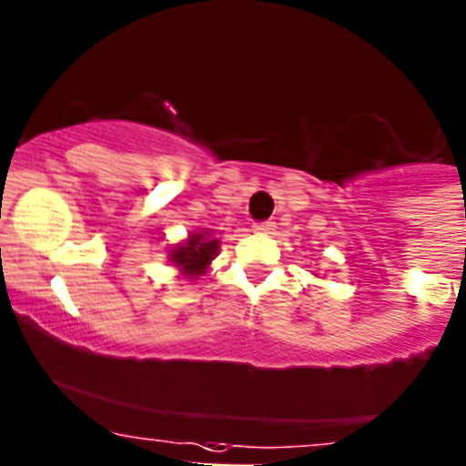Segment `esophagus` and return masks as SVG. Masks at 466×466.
Listing matches in <instances>:
<instances>
[{
    "instance_id": "34e87169",
    "label": "esophagus",
    "mask_w": 466,
    "mask_h": 466,
    "mask_svg": "<svg viewBox=\"0 0 466 466\" xmlns=\"http://www.w3.org/2000/svg\"><path fill=\"white\" fill-rule=\"evenodd\" d=\"M252 228H254V232H258V234H269L276 228V223L274 221H258V223H254Z\"/></svg>"
}]
</instances>
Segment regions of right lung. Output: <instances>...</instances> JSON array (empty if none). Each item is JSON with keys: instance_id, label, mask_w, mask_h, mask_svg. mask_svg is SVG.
Wrapping results in <instances>:
<instances>
[{"instance_id": "1", "label": "right lung", "mask_w": 466, "mask_h": 466, "mask_svg": "<svg viewBox=\"0 0 466 466\" xmlns=\"http://www.w3.org/2000/svg\"><path fill=\"white\" fill-rule=\"evenodd\" d=\"M218 254V238L206 232H194L183 243L170 249V263H175L186 279H198L206 274L212 258Z\"/></svg>"}]
</instances>
